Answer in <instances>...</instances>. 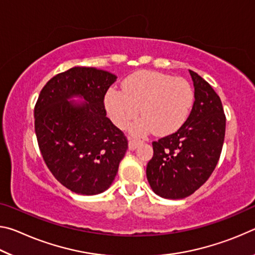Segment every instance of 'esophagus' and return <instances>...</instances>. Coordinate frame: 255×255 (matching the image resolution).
Instances as JSON below:
<instances>
[{
  "instance_id": "esophagus-1",
  "label": "esophagus",
  "mask_w": 255,
  "mask_h": 255,
  "mask_svg": "<svg viewBox=\"0 0 255 255\" xmlns=\"http://www.w3.org/2000/svg\"><path fill=\"white\" fill-rule=\"evenodd\" d=\"M139 144H140V140L135 139V138H130V139H129V141H128V147L130 150H133V149H136L138 147V145H139Z\"/></svg>"
}]
</instances>
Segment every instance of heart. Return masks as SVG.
Here are the masks:
<instances>
[{"mask_svg": "<svg viewBox=\"0 0 255 255\" xmlns=\"http://www.w3.org/2000/svg\"><path fill=\"white\" fill-rule=\"evenodd\" d=\"M195 93L188 81L161 72L139 71L128 76L123 91H108L105 105L116 126L126 129L138 114L143 118L133 125L136 135L153 130L167 135L182 126L191 110Z\"/></svg>", "mask_w": 255, "mask_h": 255, "instance_id": "heart-1", "label": "heart"}]
</instances>
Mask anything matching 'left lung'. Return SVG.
Segmentation results:
<instances>
[{
    "label": "left lung",
    "mask_w": 255,
    "mask_h": 255,
    "mask_svg": "<svg viewBox=\"0 0 255 255\" xmlns=\"http://www.w3.org/2000/svg\"><path fill=\"white\" fill-rule=\"evenodd\" d=\"M195 102L175 132L153 141L146 175L153 191L166 199L192 195L213 173L221 157L226 117L221 98L208 82L190 70Z\"/></svg>",
    "instance_id": "8db88e82"
}]
</instances>
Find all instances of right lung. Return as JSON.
Masks as SVG:
<instances>
[{
	"instance_id": "right-lung-1",
	"label": "right lung",
	"mask_w": 255,
	"mask_h": 255,
	"mask_svg": "<svg viewBox=\"0 0 255 255\" xmlns=\"http://www.w3.org/2000/svg\"><path fill=\"white\" fill-rule=\"evenodd\" d=\"M116 79L94 67H73L47 82L34 106L42 158L58 182L79 195L106 191L127 152V137L105 108V96ZM74 95L87 102H68Z\"/></svg>"
}]
</instances>
